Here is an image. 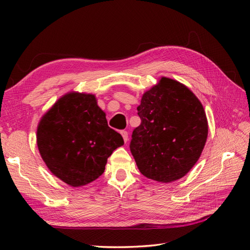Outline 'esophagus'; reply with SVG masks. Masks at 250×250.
<instances>
[{
    "label": "esophagus",
    "mask_w": 250,
    "mask_h": 250,
    "mask_svg": "<svg viewBox=\"0 0 250 250\" xmlns=\"http://www.w3.org/2000/svg\"><path fill=\"white\" fill-rule=\"evenodd\" d=\"M120 133H121L122 137H124V141H125V142L128 141V132H126V131H125V130H124V131H121Z\"/></svg>",
    "instance_id": "1"
}]
</instances>
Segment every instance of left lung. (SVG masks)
Masks as SVG:
<instances>
[{"label":"left lung","instance_id":"8db88e82","mask_svg":"<svg viewBox=\"0 0 250 250\" xmlns=\"http://www.w3.org/2000/svg\"><path fill=\"white\" fill-rule=\"evenodd\" d=\"M137 115L142 122L132 133L130 150L140 172L160 183L184 177L199 160L208 133L199 99L185 84L162 77L143 94Z\"/></svg>","mask_w":250,"mask_h":250}]
</instances>
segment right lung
<instances>
[{
	"label": "right lung",
	"mask_w": 250,
	"mask_h": 250,
	"mask_svg": "<svg viewBox=\"0 0 250 250\" xmlns=\"http://www.w3.org/2000/svg\"><path fill=\"white\" fill-rule=\"evenodd\" d=\"M36 140L47 167L72 187L99 178L107 158L124 145L94 95L78 92L63 95L42 117Z\"/></svg>",
	"instance_id": "obj_1"
}]
</instances>
